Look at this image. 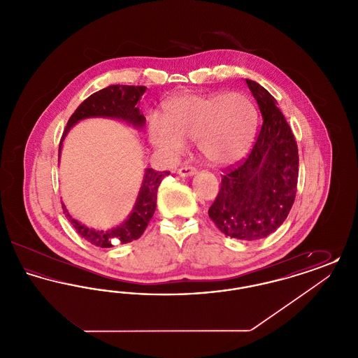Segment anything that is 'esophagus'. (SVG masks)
Listing matches in <instances>:
<instances>
[{"label":"esophagus","instance_id":"34e87169","mask_svg":"<svg viewBox=\"0 0 358 358\" xmlns=\"http://www.w3.org/2000/svg\"><path fill=\"white\" fill-rule=\"evenodd\" d=\"M196 168L194 166H182V168H180L177 173L180 174V176H182V177H187V176H193V174H196Z\"/></svg>","mask_w":358,"mask_h":358}]
</instances>
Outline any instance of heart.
<instances>
[{
    "mask_svg": "<svg viewBox=\"0 0 358 358\" xmlns=\"http://www.w3.org/2000/svg\"><path fill=\"white\" fill-rule=\"evenodd\" d=\"M255 104L240 92L178 95L164 104L162 120H149V138L155 149L177 155L185 142L197 141L201 155L212 164L238 159L255 134Z\"/></svg>",
    "mask_w": 358,
    "mask_h": 358,
    "instance_id": "1",
    "label": "heart"
}]
</instances>
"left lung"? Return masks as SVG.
Here are the masks:
<instances>
[{
    "instance_id": "8db88e82",
    "label": "left lung",
    "mask_w": 358,
    "mask_h": 358,
    "mask_svg": "<svg viewBox=\"0 0 358 358\" xmlns=\"http://www.w3.org/2000/svg\"><path fill=\"white\" fill-rule=\"evenodd\" d=\"M245 82L263 124L247 158L225 169L208 215L224 235L251 241L267 238L287 219L296 194L299 155L275 98L254 80Z\"/></svg>"
}]
</instances>
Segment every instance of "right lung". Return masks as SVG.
Listing matches in <instances>:
<instances>
[{
  "label": "right lung",
  "mask_w": 358,
  "mask_h": 358,
  "mask_svg": "<svg viewBox=\"0 0 358 358\" xmlns=\"http://www.w3.org/2000/svg\"><path fill=\"white\" fill-rule=\"evenodd\" d=\"M145 91V85H113L88 96L75 110L67 122L59 145V158L64 138L69 134V129L79 120L87 118H111L123 120L136 129H143L146 120L139 111L138 102L141 101ZM168 174H171V171H155L152 168H148L145 171L143 181L131 213L120 225L108 231H96L85 227V224L75 220L69 215L66 205L62 203V206L76 232L91 244L101 248H110L115 244H126L141 238V235L145 232L157 206V190L162 178Z\"/></svg>",
  "instance_id": "obj_1"
}]
</instances>
